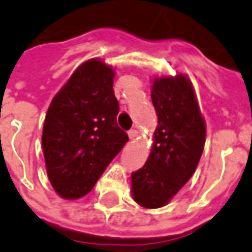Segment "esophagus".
<instances>
[{"instance_id":"1","label":"esophagus","mask_w":252,"mask_h":252,"mask_svg":"<svg viewBox=\"0 0 252 252\" xmlns=\"http://www.w3.org/2000/svg\"><path fill=\"white\" fill-rule=\"evenodd\" d=\"M137 134H139V132L136 129H130L129 132H128V136H129L130 140H134L136 137H137Z\"/></svg>"}]
</instances>
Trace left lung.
Instances as JSON below:
<instances>
[{
  "label": "left lung",
  "instance_id": "obj_1",
  "mask_svg": "<svg viewBox=\"0 0 252 252\" xmlns=\"http://www.w3.org/2000/svg\"><path fill=\"white\" fill-rule=\"evenodd\" d=\"M157 128L147 162L132 173V195L140 206H165L189 181L202 156L206 124L186 75L160 76L152 84Z\"/></svg>",
  "mask_w": 252,
  "mask_h": 252
}]
</instances>
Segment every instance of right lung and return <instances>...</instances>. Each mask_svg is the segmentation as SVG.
<instances>
[{
	"instance_id": "right-lung-1",
	"label": "right lung",
	"mask_w": 252,
	"mask_h": 252,
	"mask_svg": "<svg viewBox=\"0 0 252 252\" xmlns=\"http://www.w3.org/2000/svg\"><path fill=\"white\" fill-rule=\"evenodd\" d=\"M115 70L90 59L72 72L46 113L42 148L54 190L64 199L88 194L128 141L116 122Z\"/></svg>"
}]
</instances>
